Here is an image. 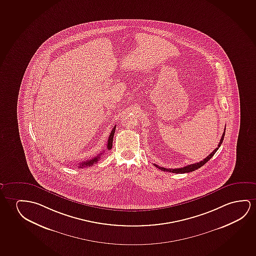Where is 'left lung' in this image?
I'll list each match as a JSON object with an SVG mask.
<instances>
[{
  "instance_id": "obj_1",
  "label": "left lung",
  "mask_w": 256,
  "mask_h": 256,
  "mask_svg": "<svg viewBox=\"0 0 256 256\" xmlns=\"http://www.w3.org/2000/svg\"><path fill=\"white\" fill-rule=\"evenodd\" d=\"M224 134H226V128H224V132L222 133V138L220 139V142H219L218 146V148H215V150H213V152L208 155V156L206 158H204L202 161H200V162H198V163L192 164H188V166H186L182 167V168H176V169H167V168H164V167H160L158 166V164H154L155 166L158 167V169H160L161 170H164V172H174V174H186V172H194V170H197V169H199L200 167L204 166L205 164L207 163L208 160L212 158V156H214V154H215L216 150H218L219 147L221 146L222 144V141H224Z\"/></svg>"
}]
</instances>
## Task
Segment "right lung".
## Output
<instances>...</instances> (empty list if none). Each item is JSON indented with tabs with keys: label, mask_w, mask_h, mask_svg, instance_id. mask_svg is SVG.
Segmentation results:
<instances>
[{
	"label": "right lung",
	"mask_w": 256,
	"mask_h": 256,
	"mask_svg": "<svg viewBox=\"0 0 256 256\" xmlns=\"http://www.w3.org/2000/svg\"><path fill=\"white\" fill-rule=\"evenodd\" d=\"M115 128H116V126H114V128L112 130L111 134H110V136H109V138H108V144H106L108 150H111L112 147V139H114V136ZM101 155H102V153H100L98 156L93 158L92 160H88V161H84V162H82V163L79 164L80 166L78 167H79V168H82V167L92 166V164L96 163V162L100 160Z\"/></svg>",
	"instance_id": "right-lung-1"
}]
</instances>
